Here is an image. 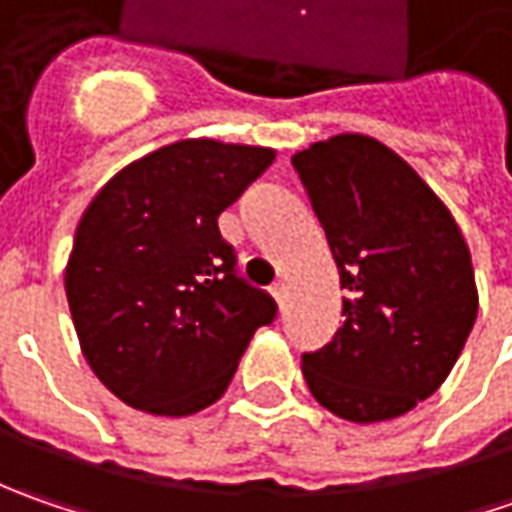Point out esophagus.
<instances>
[{
  "instance_id": "1",
  "label": "esophagus",
  "mask_w": 512,
  "mask_h": 512,
  "mask_svg": "<svg viewBox=\"0 0 512 512\" xmlns=\"http://www.w3.org/2000/svg\"><path fill=\"white\" fill-rule=\"evenodd\" d=\"M270 296L276 299V305L285 307V299H287V285H285V282H276V285L270 287Z\"/></svg>"
}]
</instances>
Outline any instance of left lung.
Wrapping results in <instances>:
<instances>
[{
  "instance_id": "8db88e82",
  "label": "left lung",
  "mask_w": 512,
  "mask_h": 512,
  "mask_svg": "<svg viewBox=\"0 0 512 512\" xmlns=\"http://www.w3.org/2000/svg\"><path fill=\"white\" fill-rule=\"evenodd\" d=\"M342 282V327L302 356L313 399L356 424L433 396L479 313L453 213L399 153L362 133L293 156Z\"/></svg>"
}]
</instances>
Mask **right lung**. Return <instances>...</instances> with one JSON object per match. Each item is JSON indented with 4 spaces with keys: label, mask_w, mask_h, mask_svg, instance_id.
Segmentation results:
<instances>
[{
    "label": "right lung",
    "mask_w": 512,
    "mask_h": 512,
    "mask_svg": "<svg viewBox=\"0 0 512 512\" xmlns=\"http://www.w3.org/2000/svg\"><path fill=\"white\" fill-rule=\"evenodd\" d=\"M273 159L270 148L182 139L119 170L82 213L65 267L70 316L90 370L130 407L205 410L276 319L265 290L236 276L216 222Z\"/></svg>",
    "instance_id": "right-lung-1"
}]
</instances>
